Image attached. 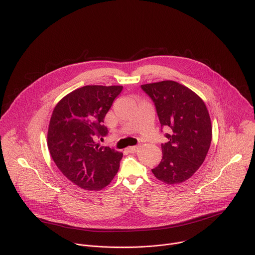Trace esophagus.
I'll use <instances>...</instances> for the list:
<instances>
[{
	"label": "esophagus",
	"instance_id": "esophagus-1",
	"mask_svg": "<svg viewBox=\"0 0 255 255\" xmlns=\"http://www.w3.org/2000/svg\"><path fill=\"white\" fill-rule=\"evenodd\" d=\"M138 149H139L138 146H131V147H128V148L126 149V151L129 152V153H134V152L138 151Z\"/></svg>",
	"mask_w": 255,
	"mask_h": 255
}]
</instances>
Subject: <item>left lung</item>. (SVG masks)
Listing matches in <instances>:
<instances>
[{
    "label": "left lung",
    "instance_id": "obj_1",
    "mask_svg": "<svg viewBox=\"0 0 255 255\" xmlns=\"http://www.w3.org/2000/svg\"><path fill=\"white\" fill-rule=\"evenodd\" d=\"M153 101L161 127L170 129L161 144L162 159L152 170L164 184L189 179L202 165L212 141V124L204 101L174 81L141 86Z\"/></svg>",
    "mask_w": 255,
    "mask_h": 255
}]
</instances>
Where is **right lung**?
<instances>
[{"label": "right lung", "mask_w": 255, "mask_h": 255, "mask_svg": "<svg viewBox=\"0 0 255 255\" xmlns=\"http://www.w3.org/2000/svg\"><path fill=\"white\" fill-rule=\"evenodd\" d=\"M122 90V86H85L53 109L47 132L50 155L62 174L84 190H102L118 172L123 153L100 146L96 140L108 134L104 118Z\"/></svg>", "instance_id": "obj_1"}]
</instances>
